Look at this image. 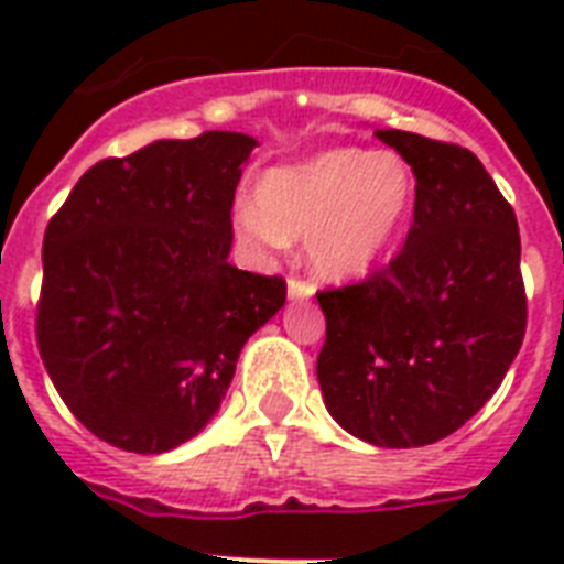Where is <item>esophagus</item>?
<instances>
[{
    "label": "esophagus",
    "mask_w": 564,
    "mask_h": 564,
    "mask_svg": "<svg viewBox=\"0 0 564 564\" xmlns=\"http://www.w3.org/2000/svg\"><path fill=\"white\" fill-rule=\"evenodd\" d=\"M286 290H290V299H310V295H313V283L299 278V274H290Z\"/></svg>",
    "instance_id": "34e87169"
}]
</instances>
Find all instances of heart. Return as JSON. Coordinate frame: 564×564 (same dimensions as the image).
<instances>
[{
    "label": "heart",
    "mask_w": 564,
    "mask_h": 564,
    "mask_svg": "<svg viewBox=\"0 0 564 564\" xmlns=\"http://www.w3.org/2000/svg\"><path fill=\"white\" fill-rule=\"evenodd\" d=\"M415 202V175L389 149H330L272 170L242 204L237 230L263 248L304 239L313 272L327 281L360 278L383 257Z\"/></svg>",
    "instance_id": "heart-1"
}]
</instances>
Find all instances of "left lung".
Masks as SVG:
<instances>
[{
  "label": "left lung",
  "instance_id": "obj_1",
  "mask_svg": "<svg viewBox=\"0 0 564 564\" xmlns=\"http://www.w3.org/2000/svg\"><path fill=\"white\" fill-rule=\"evenodd\" d=\"M415 175L401 251L362 281L322 290L318 386L330 415L380 447L459 430L503 383L527 330L512 204L456 143L383 128Z\"/></svg>",
  "mask_w": 564,
  "mask_h": 564
}]
</instances>
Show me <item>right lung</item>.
I'll return each mask as SVG.
<instances>
[{"label": "right lung", "mask_w": 564, "mask_h": 564, "mask_svg": "<svg viewBox=\"0 0 564 564\" xmlns=\"http://www.w3.org/2000/svg\"><path fill=\"white\" fill-rule=\"evenodd\" d=\"M254 137L158 140L84 172L43 237L37 348L93 436L134 454L193 438L242 345L283 307L281 274L228 263Z\"/></svg>", "instance_id": "obj_1"}]
</instances>
